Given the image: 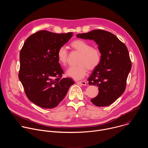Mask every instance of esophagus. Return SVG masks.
Returning <instances> with one entry per match:
<instances>
[{"label": "esophagus", "instance_id": "obj_1", "mask_svg": "<svg viewBox=\"0 0 148 148\" xmlns=\"http://www.w3.org/2000/svg\"><path fill=\"white\" fill-rule=\"evenodd\" d=\"M76 82L78 84H81V85H82V86H86L87 85V83L86 81H76Z\"/></svg>", "mask_w": 148, "mask_h": 148}]
</instances>
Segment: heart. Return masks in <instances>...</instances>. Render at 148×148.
<instances>
[{"label":"heart","instance_id":"1","mask_svg":"<svg viewBox=\"0 0 148 148\" xmlns=\"http://www.w3.org/2000/svg\"><path fill=\"white\" fill-rule=\"evenodd\" d=\"M71 48L80 53L77 66H71L68 69L66 74L68 76L78 80L85 77L88 70H95L100 64L102 54L100 49L92 47L88 41L81 39H76L70 43ZM68 51L64 46L60 47L57 52L58 62L62 66H66L68 62Z\"/></svg>","mask_w":148,"mask_h":148}]
</instances>
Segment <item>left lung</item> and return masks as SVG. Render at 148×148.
I'll list each match as a JSON object with an SVG mask.
<instances>
[{
    "label": "left lung",
    "mask_w": 148,
    "mask_h": 148,
    "mask_svg": "<svg viewBox=\"0 0 148 148\" xmlns=\"http://www.w3.org/2000/svg\"><path fill=\"white\" fill-rule=\"evenodd\" d=\"M78 38L94 40L102 54L99 65L88 78L90 85L97 86L98 95L91 101L97 107L112 104L125 91L132 64L125 45L114 34L94 30L78 34Z\"/></svg>",
    "instance_id": "obj_1"
}]
</instances>
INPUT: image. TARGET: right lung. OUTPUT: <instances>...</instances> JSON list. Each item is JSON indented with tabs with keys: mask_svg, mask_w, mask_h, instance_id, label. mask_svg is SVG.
I'll use <instances>...</instances> for the list:
<instances>
[{
	"mask_svg": "<svg viewBox=\"0 0 148 148\" xmlns=\"http://www.w3.org/2000/svg\"><path fill=\"white\" fill-rule=\"evenodd\" d=\"M73 33L40 30L30 36L20 51L18 78L29 99L43 108H53L64 99L74 81L64 73L57 57L58 49Z\"/></svg>",
	"mask_w": 148,
	"mask_h": 148,
	"instance_id": "right-lung-1",
	"label": "right lung"
}]
</instances>
